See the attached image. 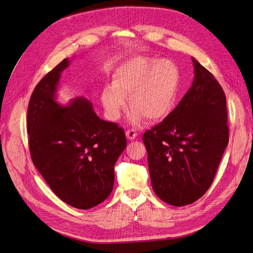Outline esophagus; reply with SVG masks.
<instances>
[{
    "label": "esophagus",
    "mask_w": 253,
    "mask_h": 253,
    "mask_svg": "<svg viewBox=\"0 0 253 253\" xmlns=\"http://www.w3.org/2000/svg\"><path fill=\"white\" fill-rule=\"evenodd\" d=\"M126 138L128 139V140H134L137 136V132L134 128H129L126 132Z\"/></svg>",
    "instance_id": "obj_1"
}]
</instances>
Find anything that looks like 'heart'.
I'll list each match as a JSON object with an SVG mask.
<instances>
[{"instance_id":"1","label":"heart","mask_w":253,"mask_h":253,"mask_svg":"<svg viewBox=\"0 0 253 253\" xmlns=\"http://www.w3.org/2000/svg\"><path fill=\"white\" fill-rule=\"evenodd\" d=\"M180 75L177 66L169 59L137 56L120 66L114 74V83L100 92V100L107 115L117 120L126 106L128 96L130 120L140 116L147 121L167 117L177 97Z\"/></svg>"}]
</instances>
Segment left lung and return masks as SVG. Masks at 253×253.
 <instances>
[{"instance_id":"8db88e82","label":"left lung","mask_w":253,"mask_h":253,"mask_svg":"<svg viewBox=\"0 0 253 253\" xmlns=\"http://www.w3.org/2000/svg\"><path fill=\"white\" fill-rule=\"evenodd\" d=\"M191 59L193 84L169 116L142 137L155 194L173 206L194 203L206 193L229 140L222 86Z\"/></svg>"}]
</instances>
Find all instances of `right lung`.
Instances as JSON below:
<instances>
[{
    "mask_svg": "<svg viewBox=\"0 0 253 253\" xmlns=\"http://www.w3.org/2000/svg\"><path fill=\"white\" fill-rule=\"evenodd\" d=\"M64 59L37 84L27 112L29 150L33 164L52 191L78 210L103 202L114 186V165L126 146L124 129L100 119L92 103L74 98L56 101Z\"/></svg>",
    "mask_w": 253,
    "mask_h": 253,
    "instance_id": "obj_1",
    "label": "right lung"
}]
</instances>
